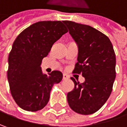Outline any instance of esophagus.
<instances>
[{"instance_id": "obj_1", "label": "esophagus", "mask_w": 127, "mask_h": 127, "mask_svg": "<svg viewBox=\"0 0 127 127\" xmlns=\"http://www.w3.org/2000/svg\"><path fill=\"white\" fill-rule=\"evenodd\" d=\"M68 78H69V77H68V75H67L66 74H63V78L64 80H65V79H68Z\"/></svg>"}]
</instances>
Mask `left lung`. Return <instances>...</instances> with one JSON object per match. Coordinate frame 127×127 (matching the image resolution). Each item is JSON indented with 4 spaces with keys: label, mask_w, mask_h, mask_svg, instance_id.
Listing matches in <instances>:
<instances>
[{
    "label": "left lung",
    "mask_w": 127,
    "mask_h": 127,
    "mask_svg": "<svg viewBox=\"0 0 127 127\" xmlns=\"http://www.w3.org/2000/svg\"><path fill=\"white\" fill-rule=\"evenodd\" d=\"M78 47L73 73L84 77V83L74 82L67 93L69 106L76 113L89 115L97 112L110 97L116 78V55L113 45L102 32L87 25L64 21Z\"/></svg>",
    "instance_id": "left-lung-1"
}]
</instances>
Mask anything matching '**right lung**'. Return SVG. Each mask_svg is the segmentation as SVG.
<instances>
[{
	"label": "right lung",
	"instance_id": "1",
	"mask_svg": "<svg viewBox=\"0 0 127 127\" xmlns=\"http://www.w3.org/2000/svg\"><path fill=\"white\" fill-rule=\"evenodd\" d=\"M67 32L63 22L42 21L24 30L14 40L7 77L11 95L22 109L34 112L43 108L53 85L62 81L60 71L43 74L40 64L53 44Z\"/></svg>",
	"mask_w": 127,
	"mask_h": 127
}]
</instances>
